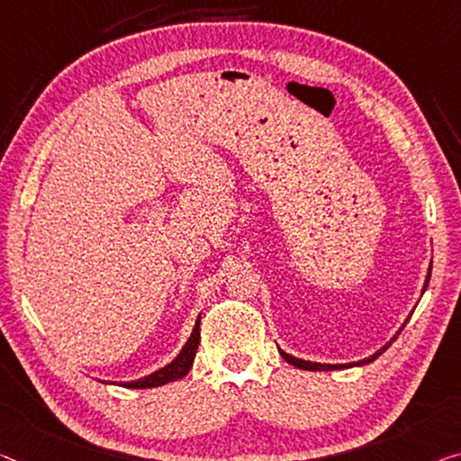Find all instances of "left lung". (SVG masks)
Returning a JSON list of instances; mask_svg holds the SVG:
<instances>
[{
    "label": "left lung",
    "instance_id": "8db88e82",
    "mask_svg": "<svg viewBox=\"0 0 461 461\" xmlns=\"http://www.w3.org/2000/svg\"><path fill=\"white\" fill-rule=\"evenodd\" d=\"M389 344H392V342H389ZM389 344H387V346H384V348H381L379 352H375L373 357L365 358V360H358V363H350V365H321V363H309V360H301V358L290 357V354H286V352H280V354H282V357H285L286 363L294 365L296 369H304V371H334V369H348V366H357V365H366V363H371V360L377 358L379 354H384V350H385V348H389Z\"/></svg>",
    "mask_w": 461,
    "mask_h": 461
}]
</instances>
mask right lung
Listing matches in <instances>:
<instances>
[{"instance_id":"1","label":"right lung","mask_w":461,"mask_h":461,"mask_svg":"<svg viewBox=\"0 0 461 461\" xmlns=\"http://www.w3.org/2000/svg\"><path fill=\"white\" fill-rule=\"evenodd\" d=\"M197 346H200V317H197L195 328H194V331H191V338L187 339V344L183 346L179 357H176L171 365L162 366L160 371L148 375V377H144V379L127 381V384H123V387L148 389V387H158V385L168 384V381H176V379L185 377L191 369V365H194Z\"/></svg>"}]
</instances>
